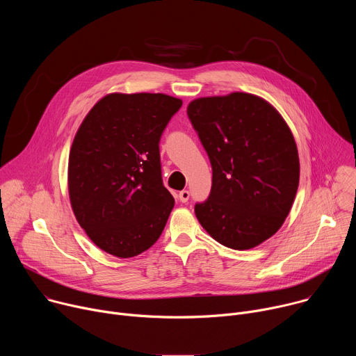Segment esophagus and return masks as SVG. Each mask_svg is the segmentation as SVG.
Returning a JSON list of instances; mask_svg holds the SVG:
<instances>
[{
    "label": "esophagus",
    "mask_w": 356,
    "mask_h": 356,
    "mask_svg": "<svg viewBox=\"0 0 356 356\" xmlns=\"http://www.w3.org/2000/svg\"><path fill=\"white\" fill-rule=\"evenodd\" d=\"M179 200L181 201V202H187L188 201V198H190V193L187 191V190H183V191H180L179 193Z\"/></svg>",
    "instance_id": "34e87169"
}]
</instances>
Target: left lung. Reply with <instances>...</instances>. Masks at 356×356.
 <instances>
[{"mask_svg": "<svg viewBox=\"0 0 356 356\" xmlns=\"http://www.w3.org/2000/svg\"><path fill=\"white\" fill-rule=\"evenodd\" d=\"M213 168L209 198L195 217L217 242L245 250L283 225L298 187L297 145L266 99L248 94L202 97L187 107Z\"/></svg>", "mask_w": 356, "mask_h": 356, "instance_id": "8db88e82", "label": "left lung"}]
</instances>
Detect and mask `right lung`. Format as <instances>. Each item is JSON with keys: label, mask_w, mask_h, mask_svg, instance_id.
Segmentation results:
<instances>
[{"label": "right lung", "mask_w": 356, "mask_h": 356, "mask_svg": "<svg viewBox=\"0 0 356 356\" xmlns=\"http://www.w3.org/2000/svg\"><path fill=\"white\" fill-rule=\"evenodd\" d=\"M181 104L161 92H113L90 110L74 136L70 204L88 238L110 255H139L168 222L175 198L162 181L159 142Z\"/></svg>", "instance_id": "add662e5"}]
</instances>
